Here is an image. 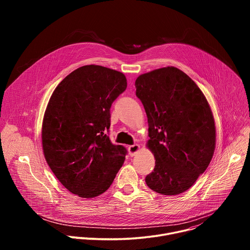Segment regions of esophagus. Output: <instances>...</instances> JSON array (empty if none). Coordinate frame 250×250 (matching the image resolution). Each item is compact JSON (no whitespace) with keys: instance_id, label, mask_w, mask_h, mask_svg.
Here are the masks:
<instances>
[{"instance_id":"obj_1","label":"esophagus","mask_w":250,"mask_h":250,"mask_svg":"<svg viewBox=\"0 0 250 250\" xmlns=\"http://www.w3.org/2000/svg\"><path fill=\"white\" fill-rule=\"evenodd\" d=\"M127 150H128V152H129L130 156H134V155H135V153L139 150V146H138V145L129 146L127 147Z\"/></svg>"}]
</instances>
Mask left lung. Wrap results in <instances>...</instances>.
<instances>
[{
    "label": "left lung",
    "instance_id": "8db88e82",
    "mask_svg": "<svg viewBox=\"0 0 250 250\" xmlns=\"http://www.w3.org/2000/svg\"><path fill=\"white\" fill-rule=\"evenodd\" d=\"M135 88L147 116L146 146L155 158L146 185L161 195L181 194L206 171L215 151L210 106L197 84L173 66L139 75Z\"/></svg>",
    "mask_w": 250,
    "mask_h": 250
}]
</instances>
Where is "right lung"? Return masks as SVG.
I'll list each match as a JSON object with an SVG mask.
<instances>
[{"mask_svg":"<svg viewBox=\"0 0 250 250\" xmlns=\"http://www.w3.org/2000/svg\"><path fill=\"white\" fill-rule=\"evenodd\" d=\"M125 76L100 65H85L53 91L42 128L45 160L60 183L81 198L105 192L123 166L126 149L106 134L113 102L126 89Z\"/></svg>","mask_w":250,"mask_h":250,"instance_id":"add662e5","label":"right lung"}]
</instances>
